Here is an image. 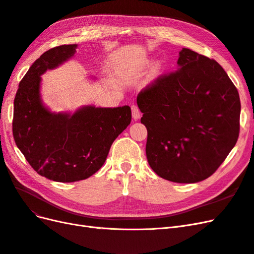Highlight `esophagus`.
Returning <instances> with one entry per match:
<instances>
[{
	"label": "esophagus",
	"instance_id": "esophagus-1",
	"mask_svg": "<svg viewBox=\"0 0 254 254\" xmlns=\"http://www.w3.org/2000/svg\"><path fill=\"white\" fill-rule=\"evenodd\" d=\"M131 111H132V119H133V120L140 119L141 112H140V109L137 108V106H135V105L131 106Z\"/></svg>",
	"mask_w": 254,
	"mask_h": 254
}]
</instances>
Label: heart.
I'll use <instances>...</instances> for the list:
<instances>
[{
	"label": "heart",
	"mask_w": 254,
	"mask_h": 254,
	"mask_svg": "<svg viewBox=\"0 0 254 254\" xmlns=\"http://www.w3.org/2000/svg\"><path fill=\"white\" fill-rule=\"evenodd\" d=\"M160 68H161L160 64H156L155 65L152 66V68H151V73H150V77H151V78H155L156 76L159 74Z\"/></svg>",
	"instance_id": "heart-1"
}]
</instances>
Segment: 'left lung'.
<instances>
[{
	"instance_id": "8db88e82",
	"label": "left lung",
	"mask_w": 254,
	"mask_h": 254,
	"mask_svg": "<svg viewBox=\"0 0 254 254\" xmlns=\"http://www.w3.org/2000/svg\"><path fill=\"white\" fill-rule=\"evenodd\" d=\"M177 64L178 70L148 84L136 103L152 171L168 181L195 183L216 172L235 146L241 101L215 60L182 49Z\"/></svg>"
}]
</instances>
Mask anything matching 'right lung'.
<instances>
[{"label":"right lung","instance_id":"obj_1","mask_svg":"<svg viewBox=\"0 0 254 254\" xmlns=\"http://www.w3.org/2000/svg\"><path fill=\"white\" fill-rule=\"evenodd\" d=\"M77 44L43 53L19 83L12 134L18 148L40 176L57 182L87 179L103 166L112 143L131 122L129 106H83L73 114L51 112L41 101L40 76L72 58Z\"/></svg>","mask_w":254,"mask_h":254}]
</instances>
